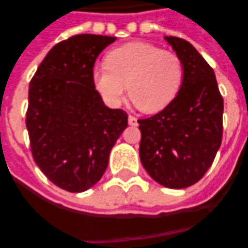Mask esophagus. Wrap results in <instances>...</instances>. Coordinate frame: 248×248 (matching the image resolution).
I'll return each mask as SVG.
<instances>
[{"instance_id":"esophagus-1","label":"esophagus","mask_w":248,"mask_h":248,"mask_svg":"<svg viewBox=\"0 0 248 248\" xmlns=\"http://www.w3.org/2000/svg\"><path fill=\"white\" fill-rule=\"evenodd\" d=\"M128 124H131V126H136V124H138V120H136L134 116H128Z\"/></svg>"}]
</instances>
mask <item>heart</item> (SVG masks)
I'll list each match as a JSON object with an SVG mask.
<instances>
[{"mask_svg": "<svg viewBox=\"0 0 248 248\" xmlns=\"http://www.w3.org/2000/svg\"><path fill=\"white\" fill-rule=\"evenodd\" d=\"M183 75V63L175 52L145 42H130L109 52L107 63L93 71V83L110 104H118L128 89L136 108L155 113L175 99Z\"/></svg>", "mask_w": 248, "mask_h": 248, "instance_id": "b5f03b06", "label": "heart"}]
</instances>
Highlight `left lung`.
Instances as JSON below:
<instances>
[{"instance_id": "1", "label": "left lung", "mask_w": 248, "mask_h": 248, "mask_svg": "<svg viewBox=\"0 0 248 248\" xmlns=\"http://www.w3.org/2000/svg\"><path fill=\"white\" fill-rule=\"evenodd\" d=\"M183 63L179 93L163 110L139 120V155L153 180L188 188L211 167L223 139L224 101L215 73L188 41L165 37Z\"/></svg>"}]
</instances>
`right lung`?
Listing matches in <instances>:
<instances>
[{
	"label": "right lung",
	"mask_w": 248,
	"mask_h": 248,
	"mask_svg": "<svg viewBox=\"0 0 248 248\" xmlns=\"http://www.w3.org/2000/svg\"><path fill=\"white\" fill-rule=\"evenodd\" d=\"M116 37L77 34L47 52L29 83L27 130L34 162L59 188L85 192L100 180L127 113L104 104L93 64Z\"/></svg>",
	"instance_id": "add662e5"
}]
</instances>
